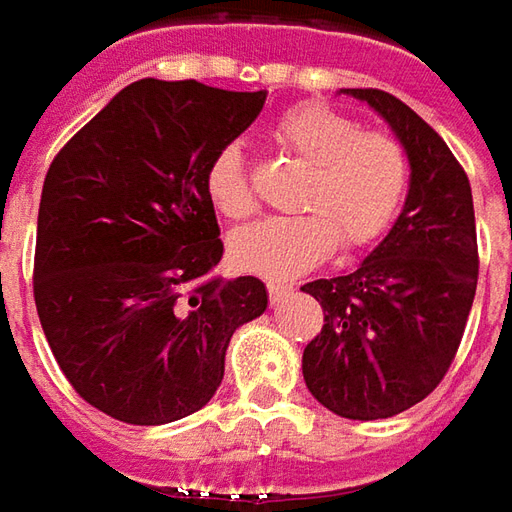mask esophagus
I'll return each mask as SVG.
<instances>
[{
	"label": "esophagus",
	"instance_id": "1",
	"mask_svg": "<svg viewBox=\"0 0 512 512\" xmlns=\"http://www.w3.org/2000/svg\"><path fill=\"white\" fill-rule=\"evenodd\" d=\"M267 292H270V303L276 306V303H281L290 295L292 287H287V284H267Z\"/></svg>",
	"mask_w": 512,
	"mask_h": 512
}]
</instances>
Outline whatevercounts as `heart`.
<instances>
[{"label":"heart","instance_id":"heart-1","mask_svg":"<svg viewBox=\"0 0 512 512\" xmlns=\"http://www.w3.org/2000/svg\"><path fill=\"white\" fill-rule=\"evenodd\" d=\"M281 147L312 164L298 206L306 211L264 217L239 228L231 262L270 281H290L320 264L337 242L365 248L396 220L407 195L404 147L384 130H359L357 119L323 102H303L273 128ZM206 195L228 220L248 217L256 200L239 144H225L206 167Z\"/></svg>","mask_w":512,"mask_h":512}]
</instances>
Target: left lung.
Wrapping results in <instances>:
<instances>
[{"label": "left lung", "mask_w": 512, "mask_h": 512, "mask_svg": "<svg viewBox=\"0 0 512 512\" xmlns=\"http://www.w3.org/2000/svg\"><path fill=\"white\" fill-rule=\"evenodd\" d=\"M368 102L410 161V192L382 242L348 276L301 290L323 306L303 348V382L334 415L393 418L446 376L477 292V222L463 167L410 105L379 88H340Z\"/></svg>", "instance_id": "obj_1"}]
</instances>
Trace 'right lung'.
Returning <instances> with one entry per match:
<instances>
[{"instance_id":"obj_1","label":"right lung","mask_w":512,"mask_h":512,"mask_svg":"<svg viewBox=\"0 0 512 512\" xmlns=\"http://www.w3.org/2000/svg\"><path fill=\"white\" fill-rule=\"evenodd\" d=\"M264 100L144 77L49 167L35 309L63 376L116 421L158 426L206 407L234 331L267 309L259 278L214 276L222 242L206 195L209 161Z\"/></svg>"}]
</instances>
